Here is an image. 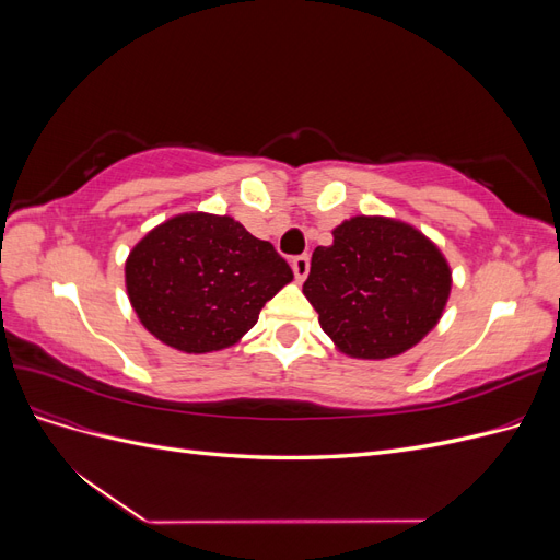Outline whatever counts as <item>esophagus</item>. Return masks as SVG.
<instances>
[{
    "instance_id": "esophagus-1",
    "label": "esophagus",
    "mask_w": 560,
    "mask_h": 560,
    "mask_svg": "<svg viewBox=\"0 0 560 560\" xmlns=\"http://www.w3.org/2000/svg\"><path fill=\"white\" fill-rule=\"evenodd\" d=\"M292 270H294V276H296L299 282L306 280L308 270H311V257H308V254H299V257H294L292 259Z\"/></svg>"
}]
</instances>
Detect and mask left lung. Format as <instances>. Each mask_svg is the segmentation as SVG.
<instances>
[{"mask_svg":"<svg viewBox=\"0 0 560 560\" xmlns=\"http://www.w3.org/2000/svg\"><path fill=\"white\" fill-rule=\"evenodd\" d=\"M315 247L303 294L336 348L385 360L413 348L439 322L451 268L413 226L385 217H352Z\"/></svg>","mask_w":560,"mask_h":560,"instance_id":"1","label":"left lung"}]
</instances>
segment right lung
I'll use <instances>...</instances> for the list:
<instances>
[{"label":"right lung","instance_id":"add662e5","mask_svg":"<svg viewBox=\"0 0 560 560\" xmlns=\"http://www.w3.org/2000/svg\"><path fill=\"white\" fill-rule=\"evenodd\" d=\"M292 278L268 241L233 217L206 212L167 219L126 261V290L142 325L165 346L194 354L238 343Z\"/></svg>","mask_w":560,"mask_h":560}]
</instances>
